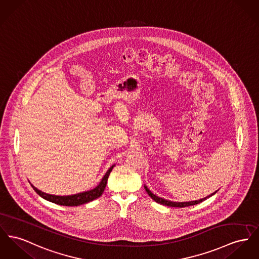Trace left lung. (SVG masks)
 Instances as JSON below:
<instances>
[{
	"instance_id": "8db88e82",
	"label": "left lung",
	"mask_w": 259,
	"mask_h": 259,
	"mask_svg": "<svg viewBox=\"0 0 259 259\" xmlns=\"http://www.w3.org/2000/svg\"><path fill=\"white\" fill-rule=\"evenodd\" d=\"M144 189L146 190V192L148 193V195L156 201L157 203H160V204H163V205H166V206H170V207H187V206H191V205H195V204H198V203H200V202H202V201H204L205 199L207 198H209L210 196H212V195H214L216 192H217V190L215 191V192H213V193H211V194H209L208 196L206 197H204V198H201V199H198V200H193V201H186V202H176V201H171V200H167V199H164V198H162V197H159V196H157L155 194H153L149 189L144 185Z\"/></svg>"
}]
</instances>
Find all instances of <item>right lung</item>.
Masks as SVG:
<instances>
[{
	"mask_svg": "<svg viewBox=\"0 0 259 259\" xmlns=\"http://www.w3.org/2000/svg\"><path fill=\"white\" fill-rule=\"evenodd\" d=\"M115 167V165H113L112 167H110V169L106 172L104 175L101 182L99 183V185L97 187H95L92 190H87V191H83V192H79L76 194H72V195H55V194H49L46 192H43L41 190L36 189L34 186L31 185V187L33 188V190L37 192V194H39L42 198L59 204V205H64V206H78L81 204H84L87 202H90L98 197H100L104 192V190L106 188L107 185V181L109 178L110 172H112L113 168Z\"/></svg>",
	"mask_w": 259,
	"mask_h": 259,
	"instance_id": "1",
	"label": "right lung"
}]
</instances>
